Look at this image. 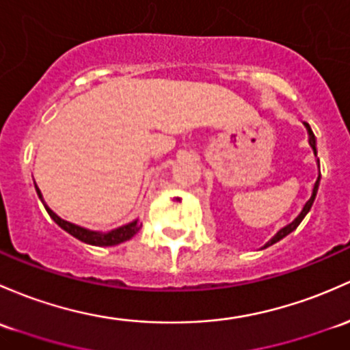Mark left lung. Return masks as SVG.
<instances>
[{
  "instance_id": "left-lung-1",
  "label": "left lung",
  "mask_w": 350,
  "mask_h": 350,
  "mask_svg": "<svg viewBox=\"0 0 350 350\" xmlns=\"http://www.w3.org/2000/svg\"><path fill=\"white\" fill-rule=\"evenodd\" d=\"M305 127H307V132H308V142H310V146H312V149H314V152L317 154V149H315V135H314V132H312V129H310V126H308V124H305ZM319 181H321V172H319V176H317V181H315V185H314V189H312V196L308 198V201H307V203L304 204V208H301L300 215L297 216V218L293 219L292 223H290V224H286L285 228H282V230L278 231V233L275 234V237L271 238V240L268 241L267 245L263 246V248H267V246H270V245H273V243L280 241L282 238H285L286 234H290V233H292L293 230H295L297 226H299V224L301 223V219L305 218V215H307V213L310 211V208H312V203H314V200H315V194H317V189H319Z\"/></svg>"
}]
</instances>
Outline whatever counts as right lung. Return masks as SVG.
I'll list each match as a JSON object with an SVG mask.
<instances>
[{
	"mask_svg": "<svg viewBox=\"0 0 350 350\" xmlns=\"http://www.w3.org/2000/svg\"><path fill=\"white\" fill-rule=\"evenodd\" d=\"M35 187H36V193H38L40 200H42V193H40L38 186H35ZM43 206H45V209H46V213L50 215V218L53 219V221L57 223L62 230L67 231V233L72 234V237L77 238V240L87 243V245H94V246L119 245V243L127 241L129 238H132L139 230H141V224H139L137 221H132L129 224H124V226L117 228V230L109 231V233H98V231H90V230H85V228L77 226V224H73V223L65 221V219L58 218V216L55 215V213L51 211V209L45 203H43Z\"/></svg>",
	"mask_w": 350,
	"mask_h": 350,
	"instance_id": "1",
	"label": "right lung"
}]
</instances>
